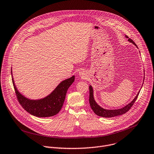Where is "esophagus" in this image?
I'll use <instances>...</instances> for the list:
<instances>
[{"mask_svg": "<svg viewBox=\"0 0 154 154\" xmlns=\"http://www.w3.org/2000/svg\"><path fill=\"white\" fill-rule=\"evenodd\" d=\"M79 75H80V77L83 78V77H85V75H86V74H85V72H84L83 71H80L79 72Z\"/></svg>", "mask_w": 154, "mask_h": 154, "instance_id": "esophagus-1", "label": "esophagus"}]
</instances>
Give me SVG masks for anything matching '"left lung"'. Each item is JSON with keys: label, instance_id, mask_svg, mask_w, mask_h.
Instances as JSON below:
<instances>
[{"label": "left lung", "instance_id": "obj_1", "mask_svg": "<svg viewBox=\"0 0 154 154\" xmlns=\"http://www.w3.org/2000/svg\"><path fill=\"white\" fill-rule=\"evenodd\" d=\"M125 37L128 38H129L127 35H125ZM128 41L129 42L133 43L135 46L137 47L135 43L132 39L129 38ZM143 82H144V81H143ZM89 104H90L91 109L94 112V113L96 115H97L98 116L105 117V118H111V117H114L116 116L123 115V114H125L126 112H128L130 109V108L132 107V106L134 105V103H135V101H136V100L138 96V94L140 93V90L138 91V92L137 93V95L135 97V98L132 100V101H131L129 103L126 105L125 106H124L122 108H120V109H104L103 108H101L100 105H98L97 104V103L95 101V100L94 99V89H93L92 86L91 85H89Z\"/></svg>", "mask_w": 154, "mask_h": 154}]
</instances>
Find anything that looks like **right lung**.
<instances>
[{
  "instance_id": "add662e5",
  "label": "right lung",
  "mask_w": 154,
  "mask_h": 154,
  "mask_svg": "<svg viewBox=\"0 0 154 154\" xmlns=\"http://www.w3.org/2000/svg\"><path fill=\"white\" fill-rule=\"evenodd\" d=\"M11 75L16 94L20 104L25 111L37 117H48L57 114L64 103L67 91L75 80V76L60 82L49 95L40 99H29L22 94L16 86Z\"/></svg>"
}]
</instances>
